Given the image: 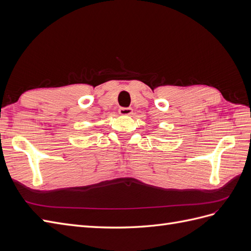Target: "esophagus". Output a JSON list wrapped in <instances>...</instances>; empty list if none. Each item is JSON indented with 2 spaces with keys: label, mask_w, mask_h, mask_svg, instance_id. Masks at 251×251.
Wrapping results in <instances>:
<instances>
[{
  "label": "esophagus",
  "mask_w": 251,
  "mask_h": 251,
  "mask_svg": "<svg viewBox=\"0 0 251 251\" xmlns=\"http://www.w3.org/2000/svg\"><path fill=\"white\" fill-rule=\"evenodd\" d=\"M132 112H133L132 108H120L119 109L120 115H131Z\"/></svg>",
  "instance_id": "esophagus-1"
}]
</instances>
